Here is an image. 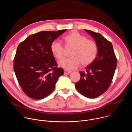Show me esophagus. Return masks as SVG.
<instances>
[{
	"mask_svg": "<svg viewBox=\"0 0 132 132\" xmlns=\"http://www.w3.org/2000/svg\"><path fill=\"white\" fill-rule=\"evenodd\" d=\"M71 71H69V70H64V73L65 74H68L71 73Z\"/></svg>",
	"mask_w": 132,
	"mask_h": 132,
	"instance_id": "esophagus-1",
	"label": "esophagus"
}]
</instances>
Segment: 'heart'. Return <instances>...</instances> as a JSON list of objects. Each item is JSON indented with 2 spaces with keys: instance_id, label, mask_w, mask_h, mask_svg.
<instances>
[{
  "instance_id": "obj_1",
  "label": "heart",
  "mask_w": 132,
  "mask_h": 132,
  "mask_svg": "<svg viewBox=\"0 0 132 132\" xmlns=\"http://www.w3.org/2000/svg\"><path fill=\"white\" fill-rule=\"evenodd\" d=\"M67 47H72L70 53L71 57L61 60L59 64L61 67L71 70L77 68L80 63L85 66L91 63L96 58L98 47L97 43L77 32H72L63 38ZM64 47L59 40H55L51 45V51L55 57L59 60L64 57Z\"/></svg>"
}]
</instances>
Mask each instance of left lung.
Here are the masks:
<instances>
[{"label": "left lung", "mask_w": 132, "mask_h": 132, "mask_svg": "<svg viewBox=\"0 0 132 132\" xmlns=\"http://www.w3.org/2000/svg\"><path fill=\"white\" fill-rule=\"evenodd\" d=\"M95 39L98 47L96 58L80 71V79L75 87L82 95L95 98L104 93L109 88L114 76L117 59L112 43L100 33L85 30Z\"/></svg>", "instance_id": "1"}]
</instances>
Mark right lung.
<instances>
[{"mask_svg":"<svg viewBox=\"0 0 132 132\" xmlns=\"http://www.w3.org/2000/svg\"><path fill=\"white\" fill-rule=\"evenodd\" d=\"M67 30L41 31L29 35L18 46L13 62L16 79L29 97L40 100L53 92L64 73L51 51V45Z\"/></svg>","mask_w":132,"mask_h":132,"instance_id":"right-lung-1","label":"right lung"}]
</instances>
